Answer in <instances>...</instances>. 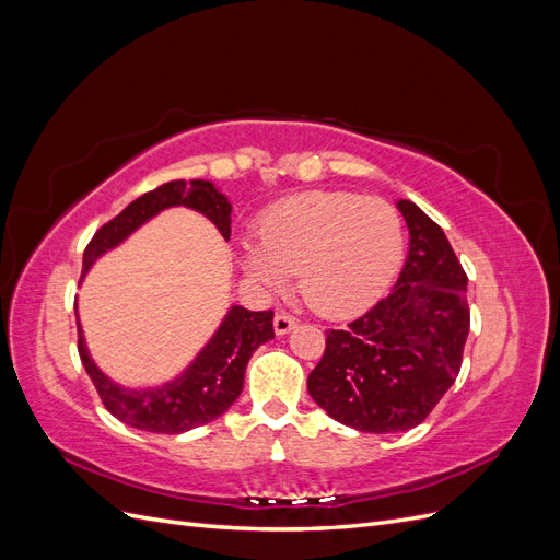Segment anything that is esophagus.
<instances>
[{"label":"esophagus","mask_w":560,"mask_h":560,"mask_svg":"<svg viewBox=\"0 0 560 560\" xmlns=\"http://www.w3.org/2000/svg\"><path fill=\"white\" fill-rule=\"evenodd\" d=\"M273 327H276V334L282 336V334H290L294 327H296V317H292L290 313H276L273 317Z\"/></svg>","instance_id":"esophagus-1"}]
</instances>
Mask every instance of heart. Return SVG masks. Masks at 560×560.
<instances>
[{
    "label": "heart",
    "mask_w": 560,
    "mask_h": 560,
    "mask_svg": "<svg viewBox=\"0 0 560 560\" xmlns=\"http://www.w3.org/2000/svg\"><path fill=\"white\" fill-rule=\"evenodd\" d=\"M404 254L399 212L383 198L306 191L273 202L257 243L241 247L247 273L268 287L296 273L299 296L325 317L362 313L385 294Z\"/></svg>",
    "instance_id": "heart-1"
}]
</instances>
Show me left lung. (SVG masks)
<instances>
[{"label": "left lung", "instance_id": "1", "mask_svg": "<svg viewBox=\"0 0 560 560\" xmlns=\"http://www.w3.org/2000/svg\"><path fill=\"white\" fill-rule=\"evenodd\" d=\"M411 233L397 284L343 329H327L308 393L334 420L360 432L411 430L460 374L469 334L467 273L442 226L399 200Z\"/></svg>", "mask_w": 560, "mask_h": 560}]
</instances>
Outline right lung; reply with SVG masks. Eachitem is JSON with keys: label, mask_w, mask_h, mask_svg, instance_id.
<instances>
[{"label": "right lung", "mask_w": 560, "mask_h": 560, "mask_svg": "<svg viewBox=\"0 0 560 560\" xmlns=\"http://www.w3.org/2000/svg\"><path fill=\"white\" fill-rule=\"evenodd\" d=\"M171 206H186L202 212L226 241L231 238V206L226 196L219 194L210 182H165L154 191L132 200L124 212H118L95 231L83 252V273L100 254L121 243L147 219ZM273 336V311L252 313L235 306L206 350L198 354V360L186 369V374L159 389H147V393H130V389L114 385L89 358L81 329L77 348L83 369L114 418L147 432L179 434L212 422L238 399L252 352Z\"/></svg>", "instance_id": "add662e5"}]
</instances>
